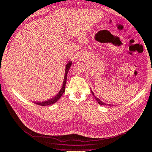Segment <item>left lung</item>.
<instances>
[{
	"mask_svg": "<svg viewBox=\"0 0 152 152\" xmlns=\"http://www.w3.org/2000/svg\"><path fill=\"white\" fill-rule=\"evenodd\" d=\"M91 92H92V90H91ZM92 94L94 95V93H93L92 92ZM94 96L95 97V99H96V100L97 101V102H98L99 104L100 105H103V106H104H104H105V105H108V106H110V104H106V103H104V102H102V101H101V100L99 99V98H97V97L95 96L94 95Z\"/></svg>",
	"mask_w": 152,
	"mask_h": 152,
	"instance_id": "left-lung-1",
	"label": "left lung"
}]
</instances>
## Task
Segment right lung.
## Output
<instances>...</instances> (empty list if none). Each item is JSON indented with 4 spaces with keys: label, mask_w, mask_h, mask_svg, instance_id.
I'll return each instance as SVG.
<instances>
[{
    "label": "right lung",
    "mask_w": 152,
    "mask_h": 152,
    "mask_svg": "<svg viewBox=\"0 0 152 152\" xmlns=\"http://www.w3.org/2000/svg\"><path fill=\"white\" fill-rule=\"evenodd\" d=\"M72 61H69L67 64H66V67H65V74H64V81H63V85H62V87L61 88V90H60V92L58 93V94L56 95V96H54L53 98L50 99H48L47 101H45V102H35V104L37 105H39V106H49V105L53 104H55L56 102H58V99L62 96V95L65 91V86H66V76H67L69 69L72 66Z\"/></svg>",
    "instance_id": "add662e5"
}]
</instances>
